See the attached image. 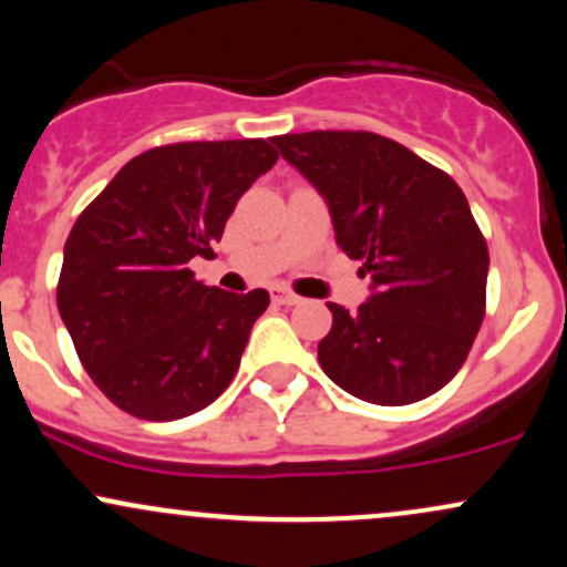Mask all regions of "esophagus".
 I'll list each match as a JSON object with an SVG mask.
<instances>
[{
	"instance_id": "obj_1",
	"label": "esophagus",
	"mask_w": 567,
	"mask_h": 567,
	"mask_svg": "<svg viewBox=\"0 0 567 567\" xmlns=\"http://www.w3.org/2000/svg\"><path fill=\"white\" fill-rule=\"evenodd\" d=\"M271 301L277 306H296L301 298H298L296 292H290L288 288H282V285H277V288H271Z\"/></svg>"
}]
</instances>
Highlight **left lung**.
Returning a JSON list of instances; mask_svg holds the SVG:
<instances>
[{
  "mask_svg": "<svg viewBox=\"0 0 567 567\" xmlns=\"http://www.w3.org/2000/svg\"><path fill=\"white\" fill-rule=\"evenodd\" d=\"M271 143L322 194L336 239L373 279L354 315L338 303L317 360L343 392L410 405L458 373L485 317L487 245L447 173L383 135L315 130Z\"/></svg>",
  "mask_w": 567,
  "mask_h": 567,
  "instance_id": "left-lung-1",
  "label": "left lung"
}]
</instances>
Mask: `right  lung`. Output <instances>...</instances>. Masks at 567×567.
I'll use <instances>...</instances> for the list:
<instances>
[{
  "label": "right lung",
  "mask_w": 567,
  "mask_h": 567,
  "mask_svg": "<svg viewBox=\"0 0 567 567\" xmlns=\"http://www.w3.org/2000/svg\"><path fill=\"white\" fill-rule=\"evenodd\" d=\"M279 154L264 138L148 148L76 218L58 311L90 379L143 421H175L229 386L269 292L207 288L188 269L210 258L252 181Z\"/></svg>",
  "instance_id": "obj_1"
}]
</instances>
